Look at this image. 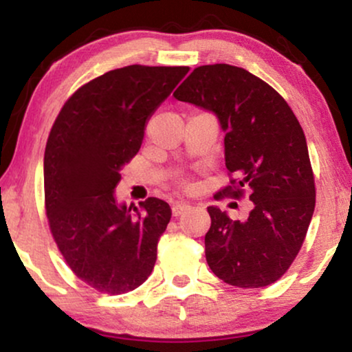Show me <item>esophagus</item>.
Masks as SVG:
<instances>
[{
    "instance_id": "34e87169",
    "label": "esophagus",
    "mask_w": 352,
    "mask_h": 352,
    "mask_svg": "<svg viewBox=\"0 0 352 352\" xmlns=\"http://www.w3.org/2000/svg\"><path fill=\"white\" fill-rule=\"evenodd\" d=\"M191 206L188 203H185V201H179V203H175L172 206V214L173 216H180L182 212H185V211H188Z\"/></svg>"
}]
</instances>
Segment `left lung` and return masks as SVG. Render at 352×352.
<instances>
[{
	"mask_svg": "<svg viewBox=\"0 0 352 352\" xmlns=\"http://www.w3.org/2000/svg\"><path fill=\"white\" fill-rule=\"evenodd\" d=\"M173 97L216 115L226 133V167L235 177L222 193L239 198L247 190L253 203L245 221H232L226 211L208 206L209 268L230 286H270L294 261L315 209L300 123L270 84L224 63L195 68Z\"/></svg>",
	"mask_w": 352,
	"mask_h": 352,
	"instance_id": "1",
	"label": "left lung"
}]
</instances>
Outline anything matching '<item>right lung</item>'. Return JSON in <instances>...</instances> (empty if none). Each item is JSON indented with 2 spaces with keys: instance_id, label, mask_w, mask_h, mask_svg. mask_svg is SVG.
I'll return each mask as SVG.
<instances>
[{
  "instance_id": "obj_1",
  "label": "right lung",
  "mask_w": 352,
  "mask_h": 352,
  "mask_svg": "<svg viewBox=\"0 0 352 352\" xmlns=\"http://www.w3.org/2000/svg\"><path fill=\"white\" fill-rule=\"evenodd\" d=\"M188 66L131 65L79 87L63 105L43 157L50 230L73 273L105 294L141 286L154 268L172 211L148 198L141 211L115 197L146 124Z\"/></svg>"
}]
</instances>
